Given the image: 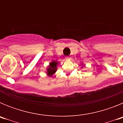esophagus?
I'll use <instances>...</instances> for the list:
<instances>
[{
  "mask_svg": "<svg viewBox=\"0 0 123 123\" xmlns=\"http://www.w3.org/2000/svg\"><path fill=\"white\" fill-rule=\"evenodd\" d=\"M66 58L67 60H69L70 59V57H69V56H66V58Z\"/></svg>",
  "mask_w": 123,
  "mask_h": 123,
  "instance_id": "esophagus-1",
  "label": "esophagus"
}]
</instances>
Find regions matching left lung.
<instances>
[{
	"mask_svg": "<svg viewBox=\"0 0 123 123\" xmlns=\"http://www.w3.org/2000/svg\"><path fill=\"white\" fill-rule=\"evenodd\" d=\"M82 65H84V64H82ZM82 67H81V68H82Z\"/></svg>",
	"mask_w": 123,
	"mask_h": 123,
	"instance_id": "8db88e82",
	"label": "left lung"
}]
</instances>
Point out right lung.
<instances>
[{"label":"right lung","mask_w":123,"mask_h":123,"mask_svg":"<svg viewBox=\"0 0 123 123\" xmlns=\"http://www.w3.org/2000/svg\"><path fill=\"white\" fill-rule=\"evenodd\" d=\"M59 63L56 60H53L51 62L49 63V65L46 68V73L47 75L49 77H53V75L56 73L57 70V67Z\"/></svg>","instance_id":"obj_1"}]
</instances>
